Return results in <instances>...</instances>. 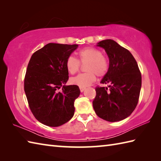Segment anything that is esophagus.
Returning a JSON list of instances; mask_svg holds the SVG:
<instances>
[{"label": "esophagus", "mask_w": 161, "mask_h": 161, "mask_svg": "<svg viewBox=\"0 0 161 161\" xmlns=\"http://www.w3.org/2000/svg\"><path fill=\"white\" fill-rule=\"evenodd\" d=\"M85 88H86L85 87H80V90L81 92H83L85 90Z\"/></svg>", "instance_id": "esophagus-1"}]
</instances>
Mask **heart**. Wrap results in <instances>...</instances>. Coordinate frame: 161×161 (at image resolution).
Returning <instances> with one entry per match:
<instances>
[{
	"label": "heart",
	"mask_w": 161,
	"mask_h": 161,
	"mask_svg": "<svg viewBox=\"0 0 161 161\" xmlns=\"http://www.w3.org/2000/svg\"><path fill=\"white\" fill-rule=\"evenodd\" d=\"M79 59L69 56L66 61V67L70 74H75L80 70L81 64H85L86 73L79 74L70 79V82L80 87H86L96 80L98 77H104L108 73L109 62L102 53L93 47H86L78 52Z\"/></svg>",
	"instance_id": "b5f03b06"
}]
</instances>
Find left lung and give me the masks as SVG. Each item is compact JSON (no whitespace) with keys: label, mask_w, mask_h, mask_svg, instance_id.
<instances>
[{"label":"left lung","mask_w":161,"mask_h":161,"mask_svg":"<svg viewBox=\"0 0 161 161\" xmlns=\"http://www.w3.org/2000/svg\"><path fill=\"white\" fill-rule=\"evenodd\" d=\"M109 59V69L101 84L97 86L93 101L95 114L108 122H118L127 118L138 104L142 77L135 58L129 51L115 41L106 39L99 42Z\"/></svg>","instance_id":"1"}]
</instances>
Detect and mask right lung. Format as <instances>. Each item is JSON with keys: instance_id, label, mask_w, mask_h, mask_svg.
Returning a JSON list of instances; mask_svg holds the SVG:
<instances>
[{"instance_id": "right-lung-1", "label": "right lung", "mask_w": 161, "mask_h": 161, "mask_svg": "<svg viewBox=\"0 0 161 161\" xmlns=\"http://www.w3.org/2000/svg\"><path fill=\"white\" fill-rule=\"evenodd\" d=\"M78 45L47 43L34 53L24 79V91L30 111L37 120L49 126L68 122L80 94L77 85L65 86L68 80L66 61ZM63 87V90L59 89Z\"/></svg>"}]
</instances>
